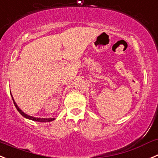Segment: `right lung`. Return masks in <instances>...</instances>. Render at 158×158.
<instances>
[{
	"instance_id": "obj_1",
	"label": "right lung",
	"mask_w": 158,
	"mask_h": 158,
	"mask_svg": "<svg viewBox=\"0 0 158 158\" xmlns=\"http://www.w3.org/2000/svg\"><path fill=\"white\" fill-rule=\"evenodd\" d=\"M11 97H12V95H11ZM12 100H13V102H14V104H15V107H16L17 110L19 112V114H21L22 116H23L24 118H27V119L32 120V121H39V122H50V121H52L53 120H55V118H34V117H32V116H30V115H27V114L23 112V111L19 109V107L18 106H17V104L15 103V100H14V99H13V97H12Z\"/></svg>"
}]
</instances>
